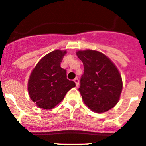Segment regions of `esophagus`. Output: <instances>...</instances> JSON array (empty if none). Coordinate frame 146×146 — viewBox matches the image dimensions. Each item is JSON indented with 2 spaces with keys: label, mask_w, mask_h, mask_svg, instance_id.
<instances>
[{
  "label": "esophagus",
  "mask_w": 146,
  "mask_h": 146,
  "mask_svg": "<svg viewBox=\"0 0 146 146\" xmlns=\"http://www.w3.org/2000/svg\"><path fill=\"white\" fill-rule=\"evenodd\" d=\"M74 82H75L76 86H77V87H78L79 84H80V82H79V80H78V78H75V79H74Z\"/></svg>",
  "instance_id": "obj_1"
}]
</instances>
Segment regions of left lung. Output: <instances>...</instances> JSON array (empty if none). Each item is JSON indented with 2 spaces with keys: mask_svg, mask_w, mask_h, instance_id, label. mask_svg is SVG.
Returning a JSON list of instances; mask_svg holds the SVG:
<instances>
[{
  "mask_svg": "<svg viewBox=\"0 0 146 146\" xmlns=\"http://www.w3.org/2000/svg\"><path fill=\"white\" fill-rule=\"evenodd\" d=\"M77 56L84 65L79 91L90 110L102 113L115 106L123 90L121 74L106 55L95 50H80Z\"/></svg>",
  "mask_w": 146,
  "mask_h": 146,
  "instance_id": "8db88e82",
  "label": "left lung"
}]
</instances>
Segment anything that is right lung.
Wrapping results in <instances>:
<instances>
[{"instance_id":"right-lung-1","label":"right lung","mask_w":146,"mask_h":146,"mask_svg":"<svg viewBox=\"0 0 146 146\" xmlns=\"http://www.w3.org/2000/svg\"><path fill=\"white\" fill-rule=\"evenodd\" d=\"M66 50H55L37 63L28 81L31 100L39 108L51 110L60 103L75 83L66 79V72L60 66Z\"/></svg>"}]
</instances>
